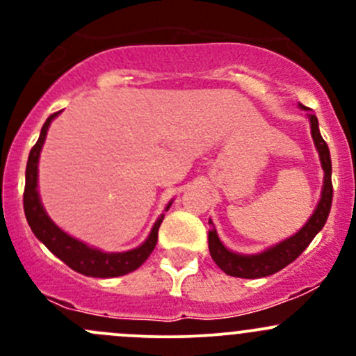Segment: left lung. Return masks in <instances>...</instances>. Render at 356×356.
<instances>
[{
  "label": "left lung",
  "instance_id": "left-lung-1",
  "mask_svg": "<svg viewBox=\"0 0 356 356\" xmlns=\"http://www.w3.org/2000/svg\"><path fill=\"white\" fill-rule=\"evenodd\" d=\"M301 110H307V106L300 105ZM308 120H310L312 129V138H314L315 148H317L318 156H321L322 170H324V186H322V195L318 200L317 208L314 210L312 217L308 218L307 224L293 234L291 238L284 239V241L277 243V245L270 246L268 250L261 251L257 254H239L234 251L227 250L222 241L218 239L217 231L213 227V222L208 220L211 229L208 231V248H210V254L213 258L215 264L220 267L227 275L232 277H241V279H260L267 277V275L275 274V272L282 270L286 265L291 261L296 260L308 245L312 239L322 231L325 225V220L329 217L332 204V165H331V153H329L327 143L322 139L321 131H318V120L314 113H307Z\"/></svg>",
  "mask_w": 356,
  "mask_h": 356
}]
</instances>
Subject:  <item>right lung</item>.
Here are the masks:
<instances>
[{
  "mask_svg": "<svg viewBox=\"0 0 356 356\" xmlns=\"http://www.w3.org/2000/svg\"><path fill=\"white\" fill-rule=\"evenodd\" d=\"M49 115L48 120L44 122L39 134L38 143L32 146L31 153H29L27 168H25V189H24V211L25 218H27L29 225H31L32 232L35 238L42 243L55 257H58L63 264H67L72 270L79 272L88 277H118V275H125L129 272L136 270L141 267L146 261V258L152 254L155 250L158 241V229L163 222V215L158 217V220L153 225L152 232H149L148 239L143 243L141 246L134 248V250L122 251V253H106V251L96 250V248L88 246L86 243L79 241V239L72 238L67 232H63L51 218L46 213L44 207L41 204L38 193V163L39 155H41L42 145H44L46 134H48L49 124L53 118L58 115ZM172 204H167L165 210H168Z\"/></svg>",
  "mask_w": 356,
  "mask_h": 356,
  "instance_id": "add662e5",
  "label": "right lung"
}]
</instances>
